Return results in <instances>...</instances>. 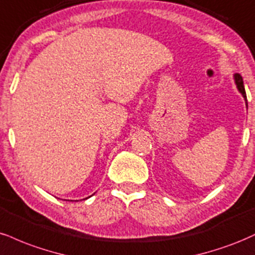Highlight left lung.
Wrapping results in <instances>:
<instances>
[{"instance_id": "obj_1", "label": "left lung", "mask_w": 255, "mask_h": 255, "mask_svg": "<svg viewBox=\"0 0 255 255\" xmlns=\"http://www.w3.org/2000/svg\"><path fill=\"white\" fill-rule=\"evenodd\" d=\"M235 82H236V86H238L239 91L242 95H244L245 100H246V105H247V97H246V91H245V87H244V80H242V76L240 74H236L235 75Z\"/></svg>"}]
</instances>
